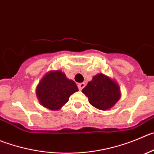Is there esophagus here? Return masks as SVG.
Here are the masks:
<instances>
[{
  "instance_id": "34e87169",
  "label": "esophagus",
  "mask_w": 154,
  "mask_h": 154,
  "mask_svg": "<svg viewBox=\"0 0 154 154\" xmlns=\"http://www.w3.org/2000/svg\"><path fill=\"white\" fill-rule=\"evenodd\" d=\"M77 87H78L79 90H81L82 89H83L84 87H85V84H84V83H80V84H78Z\"/></svg>"
}]
</instances>
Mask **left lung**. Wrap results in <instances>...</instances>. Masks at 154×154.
I'll list each match as a JSON object with an SVG mask.
<instances>
[{
	"label": "left lung",
	"instance_id": "obj_1",
	"mask_svg": "<svg viewBox=\"0 0 154 154\" xmlns=\"http://www.w3.org/2000/svg\"><path fill=\"white\" fill-rule=\"evenodd\" d=\"M82 92L88 97L90 104L100 110L112 108L120 98L118 84L103 74L93 77Z\"/></svg>",
	"mask_w": 154,
	"mask_h": 154
}]
</instances>
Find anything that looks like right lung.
<instances>
[{"mask_svg":"<svg viewBox=\"0 0 154 154\" xmlns=\"http://www.w3.org/2000/svg\"><path fill=\"white\" fill-rule=\"evenodd\" d=\"M77 91L78 88L74 81L67 79L60 70H56L48 73L42 79L37 87L36 95L44 107L57 110Z\"/></svg>","mask_w":154,"mask_h":154,"instance_id":"obj_1","label":"right lung"}]
</instances>
